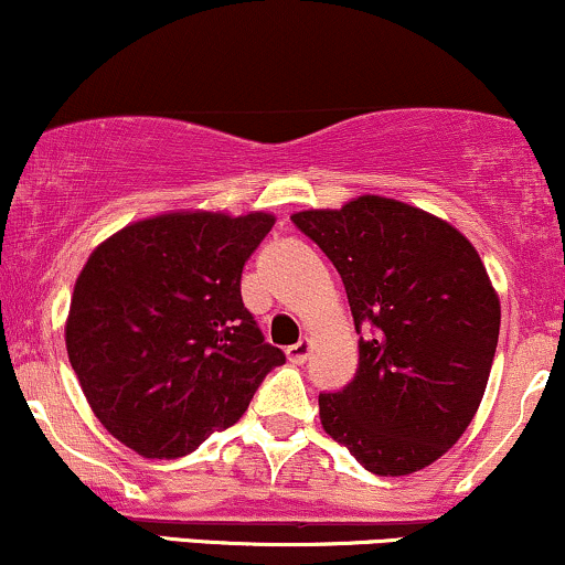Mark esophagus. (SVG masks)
I'll return each mask as SVG.
<instances>
[{"label": "esophagus", "instance_id": "obj_1", "mask_svg": "<svg viewBox=\"0 0 565 565\" xmlns=\"http://www.w3.org/2000/svg\"><path fill=\"white\" fill-rule=\"evenodd\" d=\"M310 350H312V344L308 342V339H302V342L291 344V348H287V358H289V363H295V365H302L305 360H308Z\"/></svg>", "mask_w": 565, "mask_h": 565}]
</instances>
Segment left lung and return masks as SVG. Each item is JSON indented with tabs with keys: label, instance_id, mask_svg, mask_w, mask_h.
<instances>
[{
	"label": "left lung",
	"instance_id": "left-lung-1",
	"mask_svg": "<svg viewBox=\"0 0 565 565\" xmlns=\"http://www.w3.org/2000/svg\"><path fill=\"white\" fill-rule=\"evenodd\" d=\"M342 276L358 371L318 394L331 439L376 477H405L463 437L500 334V300L473 244L441 217L363 194L291 215Z\"/></svg>",
	"mask_w": 565,
	"mask_h": 565
}]
</instances>
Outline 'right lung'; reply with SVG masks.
Segmentation results:
<instances>
[{
  "mask_svg": "<svg viewBox=\"0 0 565 565\" xmlns=\"http://www.w3.org/2000/svg\"><path fill=\"white\" fill-rule=\"evenodd\" d=\"M270 213L136 221L88 255L65 348L99 424L145 458H181L244 416L284 352L242 302Z\"/></svg>",
  "mask_w": 565,
  "mask_h": 565,
  "instance_id": "add662e5",
  "label": "right lung"
}]
</instances>
